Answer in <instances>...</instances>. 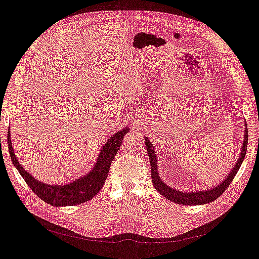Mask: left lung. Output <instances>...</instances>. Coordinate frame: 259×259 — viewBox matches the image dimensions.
I'll return each mask as SVG.
<instances>
[{
	"mask_svg": "<svg viewBox=\"0 0 259 259\" xmlns=\"http://www.w3.org/2000/svg\"><path fill=\"white\" fill-rule=\"evenodd\" d=\"M244 126H246V122L244 121ZM145 145L148 151V156L150 160V166H151V179L154 188L159 192L162 196H164L166 199L170 200L175 203L183 204V205H202L207 204L219 198L226 189L229 187L233 179L235 178L236 174L238 172L239 168L244 160L245 152H246V146H248V128H244V136H243V143L241 146V152L239 154V159L236 162L232 170L229 172V175L223 179L218 185L210 187L209 189L205 190H194V192H182V190L175 189L174 187H170L166 183L163 182V180L160 177L159 171H157V156L155 153V149L153 145L151 144L150 140L145 137Z\"/></svg>",
	"mask_w": 259,
	"mask_h": 259,
	"instance_id": "8db88e82",
	"label": "left lung"
}]
</instances>
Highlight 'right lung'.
Returning a JSON list of instances; mask_svg holds the SVG:
<instances>
[{
	"instance_id": "right-lung-1",
	"label": "right lung",
	"mask_w": 259,
	"mask_h": 259,
	"mask_svg": "<svg viewBox=\"0 0 259 259\" xmlns=\"http://www.w3.org/2000/svg\"><path fill=\"white\" fill-rule=\"evenodd\" d=\"M129 131V127H125L108 139L102 147L93 168L89 172L79 177V179H75L74 181L65 184L62 183L60 185H52L46 182H41L35 177L29 175L22 167V165L18 162L13 148V144H11L10 130H8L7 133V143L11 161H13L19 174L25 180V182L33 193L50 205L72 206L91 200L102 189L108 177L113 157L120 147L123 137Z\"/></svg>"
}]
</instances>
